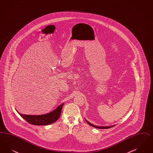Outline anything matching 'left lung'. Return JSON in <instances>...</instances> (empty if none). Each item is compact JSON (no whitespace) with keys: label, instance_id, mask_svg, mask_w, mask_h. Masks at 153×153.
I'll return each instance as SVG.
<instances>
[{"label":"left lung","instance_id":"obj_1","mask_svg":"<svg viewBox=\"0 0 153 153\" xmlns=\"http://www.w3.org/2000/svg\"><path fill=\"white\" fill-rule=\"evenodd\" d=\"M85 120H86V119H85ZM86 122H87L89 124V125H90L91 126H92L93 127H95L96 128H99V129H107V128H111V127L115 126V125H114V126H97L94 125L93 124L91 123L90 122H89L87 120H86Z\"/></svg>","mask_w":153,"mask_h":153}]
</instances>
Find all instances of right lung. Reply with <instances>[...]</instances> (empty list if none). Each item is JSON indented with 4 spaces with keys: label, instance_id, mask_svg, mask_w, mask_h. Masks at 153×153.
<instances>
[{
    "label": "right lung",
    "instance_id": "obj_1",
    "mask_svg": "<svg viewBox=\"0 0 153 153\" xmlns=\"http://www.w3.org/2000/svg\"><path fill=\"white\" fill-rule=\"evenodd\" d=\"M64 103L61 104L54 111L51 112L40 115H23L18 112V113L28 123L36 126H46L53 123L56 122L60 117L61 110L64 105Z\"/></svg>",
    "mask_w": 153,
    "mask_h": 153
}]
</instances>
